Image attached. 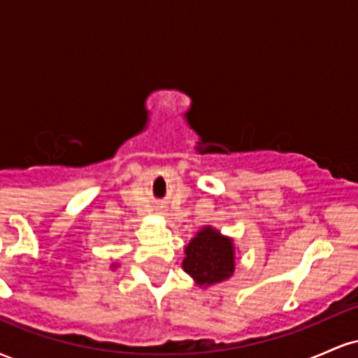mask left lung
Segmentation results:
<instances>
[{
	"label": "left lung",
	"instance_id": "8db88e82",
	"mask_svg": "<svg viewBox=\"0 0 358 358\" xmlns=\"http://www.w3.org/2000/svg\"><path fill=\"white\" fill-rule=\"evenodd\" d=\"M182 268L199 287L227 281L236 271L234 239L212 225H205L185 245Z\"/></svg>",
	"mask_w": 358,
	"mask_h": 358
}]
</instances>
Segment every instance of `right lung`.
Wrapping results in <instances>:
<instances>
[{"mask_svg":"<svg viewBox=\"0 0 358 358\" xmlns=\"http://www.w3.org/2000/svg\"><path fill=\"white\" fill-rule=\"evenodd\" d=\"M117 268V264H116V262H114V264H110V269H116Z\"/></svg>","mask_w":358,"mask_h":358,"instance_id":"obj_1","label":"right lung"}]
</instances>
